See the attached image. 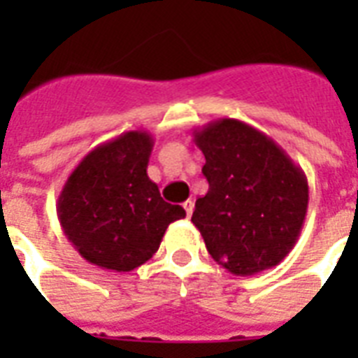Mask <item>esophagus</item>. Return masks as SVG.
Wrapping results in <instances>:
<instances>
[{
  "mask_svg": "<svg viewBox=\"0 0 358 358\" xmlns=\"http://www.w3.org/2000/svg\"><path fill=\"white\" fill-rule=\"evenodd\" d=\"M193 208H195V202L191 201V199H187V201L184 202V210H185V213H187V217H191V213H193Z\"/></svg>",
  "mask_w": 358,
  "mask_h": 358,
  "instance_id": "1",
  "label": "esophagus"
}]
</instances>
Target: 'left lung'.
<instances>
[{
    "label": "left lung",
    "instance_id": "left-lung-1",
    "mask_svg": "<svg viewBox=\"0 0 358 358\" xmlns=\"http://www.w3.org/2000/svg\"><path fill=\"white\" fill-rule=\"evenodd\" d=\"M206 157L208 193L196 199L193 224L208 252L239 277L271 269L299 238L308 182L299 165L260 129L219 119L193 131Z\"/></svg>",
    "mask_w": 358,
    "mask_h": 358
}]
</instances>
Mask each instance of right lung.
I'll list each match as a JSON object with an SVG mask.
<instances>
[{"label":"right lung","instance_id":"obj_1","mask_svg":"<svg viewBox=\"0 0 358 358\" xmlns=\"http://www.w3.org/2000/svg\"><path fill=\"white\" fill-rule=\"evenodd\" d=\"M154 139L134 129L98 145L72 171L57 199V217L78 252L126 273L154 256L169 224L185 210L162 199L146 167Z\"/></svg>","mask_w":358,"mask_h":358}]
</instances>
